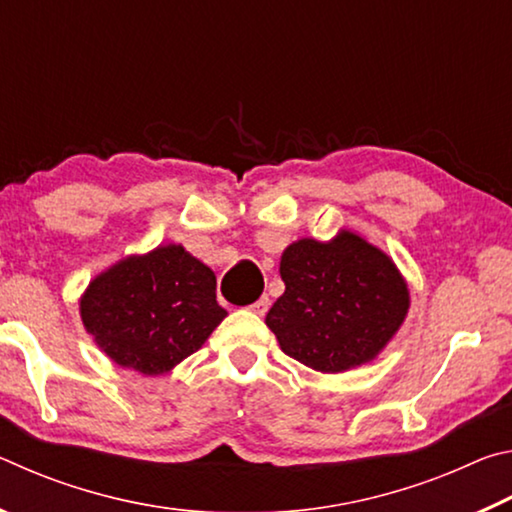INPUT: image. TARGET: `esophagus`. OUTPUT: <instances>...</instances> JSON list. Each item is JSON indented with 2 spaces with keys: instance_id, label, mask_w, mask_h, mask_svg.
Wrapping results in <instances>:
<instances>
[{
  "instance_id": "1",
  "label": "esophagus",
  "mask_w": 512,
  "mask_h": 512,
  "mask_svg": "<svg viewBox=\"0 0 512 512\" xmlns=\"http://www.w3.org/2000/svg\"><path fill=\"white\" fill-rule=\"evenodd\" d=\"M268 305H271V300H268L266 296H262V298H259V300H255L253 305H250L248 309L253 311V314H257V316H264L266 311H268Z\"/></svg>"
}]
</instances>
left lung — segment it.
<instances>
[{
  "label": "left lung",
  "instance_id": "8db88e82",
  "mask_svg": "<svg viewBox=\"0 0 512 512\" xmlns=\"http://www.w3.org/2000/svg\"><path fill=\"white\" fill-rule=\"evenodd\" d=\"M284 293L266 325L291 359L318 372L368 363L402 327L411 298L393 259L357 232L298 239L280 259Z\"/></svg>",
  "mask_w": 512,
  "mask_h": 512
}]
</instances>
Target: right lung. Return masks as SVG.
Listing matches in <instances>:
<instances>
[{"mask_svg":"<svg viewBox=\"0 0 512 512\" xmlns=\"http://www.w3.org/2000/svg\"><path fill=\"white\" fill-rule=\"evenodd\" d=\"M83 327L121 368L164 375L207 341L228 311L216 275L183 246H158L99 273L79 302Z\"/></svg>","mask_w":512,"mask_h":512,"instance_id":"add662e5","label":"right lung"}]
</instances>
